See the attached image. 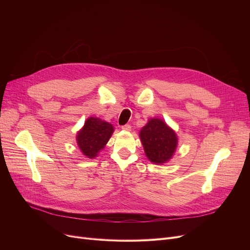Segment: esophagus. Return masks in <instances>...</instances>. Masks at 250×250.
Wrapping results in <instances>:
<instances>
[{
  "instance_id": "obj_1",
  "label": "esophagus",
  "mask_w": 250,
  "mask_h": 250,
  "mask_svg": "<svg viewBox=\"0 0 250 250\" xmlns=\"http://www.w3.org/2000/svg\"><path fill=\"white\" fill-rule=\"evenodd\" d=\"M122 129L125 130V132H129V130L132 129V126H130L129 125H123V126H122Z\"/></svg>"
}]
</instances>
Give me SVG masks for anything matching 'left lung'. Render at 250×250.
Here are the masks:
<instances>
[{
	"label": "left lung",
	"instance_id": "left-lung-1",
	"mask_svg": "<svg viewBox=\"0 0 250 250\" xmlns=\"http://www.w3.org/2000/svg\"><path fill=\"white\" fill-rule=\"evenodd\" d=\"M147 158L155 164H164L172 158L177 147V136L162 120L151 118L140 132Z\"/></svg>",
	"mask_w": 250,
	"mask_h": 250
}]
</instances>
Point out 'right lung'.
Segmentation results:
<instances>
[{
	"instance_id": "1",
	"label": "right lung",
	"mask_w": 250,
	"mask_h": 250,
	"mask_svg": "<svg viewBox=\"0 0 250 250\" xmlns=\"http://www.w3.org/2000/svg\"><path fill=\"white\" fill-rule=\"evenodd\" d=\"M113 126L98 117H89L77 134V144L87 158L93 159L109 141Z\"/></svg>"
}]
</instances>
